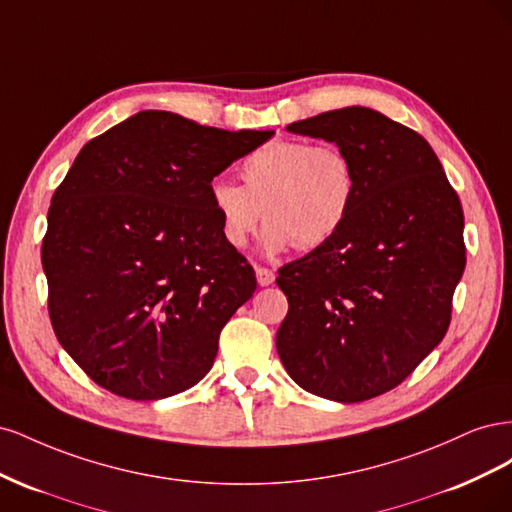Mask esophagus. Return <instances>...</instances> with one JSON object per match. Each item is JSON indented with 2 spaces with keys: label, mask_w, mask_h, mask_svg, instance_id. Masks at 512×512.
<instances>
[{
  "label": "esophagus",
  "mask_w": 512,
  "mask_h": 512,
  "mask_svg": "<svg viewBox=\"0 0 512 512\" xmlns=\"http://www.w3.org/2000/svg\"><path fill=\"white\" fill-rule=\"evenodd\" d=\"M256 280H258V286H271L275 282V273L265 267H256Z\"/></svg>",
  "instance_id": "1"
}]
</instances>
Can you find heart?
Masks as SVG:
<instances>
[{
    "label": "heart",
    "instance_id": "b5f03b06",
    "mask_svg": "<svg viewBox=\"0 0 512 512\" xmlns=\"http://www.w3.org/2000/svg\"><path fill=\"white\" fill-rule=\"evenodd\" d=\"M241 177L243 185L228 179L211 183V209L232 250H243L265 213L267 254L290 245L312 250L329 241L346 222L356 190L346 153L305 138H277L254 149L241 162Z\"/></svg>",
    "mask_w": 512,
    "mask_h": 512
}]
</instances>
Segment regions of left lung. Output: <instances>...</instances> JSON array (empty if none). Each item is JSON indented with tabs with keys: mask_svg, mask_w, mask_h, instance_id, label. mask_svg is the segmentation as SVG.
<instances>
[{
	"mask_svg": "<svg viewBox=\"0 0 512 512\" xmlns=\"http://www.w3.org/2000/svg\"><path fill=\"white\" fill-rule=\"evenodd\" d=\"M286 130L335 143L356 190L342 228L280 269L277 354L307 393L356 404L395 389L446 335L466 269L461 203L425 138L374 108Z\"/></svg>",
	"mask_w": 512,
	"mask_h": 512,
	"instance_id": "obj_1",
	"label": "left lung"
}]
</instances>
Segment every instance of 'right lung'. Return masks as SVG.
Here are the masks:
<instances>
[{"label":"right lung","instance_id":"obj_1","mask_svg":"<svg viewBox=\"0 0 512 512\" xmlns=\"http://www.w3.org/2000/svg\"><path fill=\"white\" fill-rule=\"evenodd\" d=\"M275 132L141 111L76 156L42 241L53 331L119 397L151 401L203 380L254 269L222 239L209 188Z\"/></svg>","mask_w":512,"mask_h":512}]
</instances>
